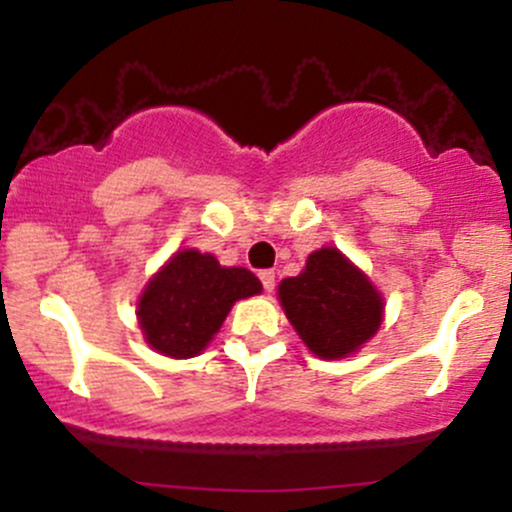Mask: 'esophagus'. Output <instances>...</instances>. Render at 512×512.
<instances>
[{"mask_svg": "<svg viewBox=\"0 0 512 512\" xmlns=\"http://www.w3.org/2000/svg\"><path fill=\"white\" fill-rule=\"evenodd\" d=\"M260 281H262L264 291H267V293L274 291V272H272V269H262V272H260Z\"/></svg>", "mask_w": 512, "mask_h": 512, "instance_id": "1", "label": "esophagus"}]
</instances>
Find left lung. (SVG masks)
I'll return each instance as SVG.
<instances>
[{
  "label": "left lung",
  "instance_id": "left-lung-1",
  "mask_svg": "<svg viewBox=\"0 0 512 512\" xmlns=\"http://www.w3.org/2000/svg\"><path fill=\"white\" fill-rule=\"evenodd\" d=\"M276 296L293 330L322 361L356 354L385 317L378 286L332 245L310 252L303 272L281 281Z\"/></svg>",
  "mask_w": 512,
  "mask_h": 512
}]
</instances>
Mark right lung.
Masks as SVG:
<instances>
[{
    "label": "right lung",
    "instance_id": "obj_1",
    "mask_svg": "<svg viewBox=\"0 0 512 512\" xmlns=\"http://www.w3.org/2000/svg\"><path fill=\"white\" fill-rule=\"evenodd\" d=\"M260 293V279L250 269L223 267L209 252L185 248L146 281L137 320L144 342L158 354L192 358L207 349L233 303Z\"/></svg>",
    "mask_w": 512,
    "mask_h": 512
}]
</instances>
